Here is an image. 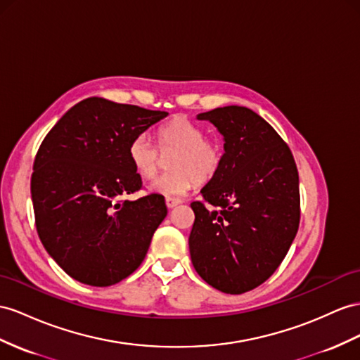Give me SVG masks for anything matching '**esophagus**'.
Returning <instances> with one entry per match:
<instances>
[{
  "instance_id": "esophagus-1",
  "label": "esophagus",
  "mask_w": 360,
  "mask_h": 360,
  "mask_svg": "<svg viewBox=\"0 0 360 360\" xmlns=\"http://www.w3.org/2000/svg\"><path fill=\"white\" fill-rule=\"evenodd\" d=\"M181 204L179 199H173V198H167L165 199V205H167V208H174L176 205Z\"/></svg>"
}]
</instances>
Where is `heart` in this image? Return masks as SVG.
<instances>
[{
	"instance_id": "obj_1",
	"label": "heart",
	"mask_w": 360,
	"mask_h": 360,
	"mask_svg": "<svg viewBox=\"0 0 360 360\" xmlns=\"http://www.w3.org/2000/svg\"><path fill=\"white\" fill-rule=\"evenodd\" d=\"M158 146L147 134L135 135L127 146L134 170L143 179H152L161 167V153L172 155L170 172L152 184V190L167 198L187 195L195 181L205 184L214 176L224 161V147L214 138H207L205 129L187 118H173L158 132Z\"/></svg>"
}]
</instances>
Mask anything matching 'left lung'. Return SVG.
<instances>
[{
    "instance_id": "8db88e82",
    "label": "left lung",
    "mask_w": 360,
    "mask_h": 360,
    "mask_svg": "<svg viewBox=\"0 0 360 360\" xmlns=\"http://www.w3.org/2000/svg\"><path fill=\"white\" fill-rule=\"evenodd\" d=\"M224 135L217 173L191 202V263L200 278L225 293L264 283L284 260L300 225V181L289 146L245 106L199 114Z\"/></svg>"
}]
</instances>
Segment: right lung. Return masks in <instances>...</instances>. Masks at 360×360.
Here are the masks:
<instances>
[{
	"instance_id": "right-lung-1",
	"label": "right lung",
	"mask_w": 360,
	"mask_h": 360,
	"mask_svg": "<svg viewBox=\"0 0 360 360\" xmlns=\"http://www.w3.org/2000/svg\"><path fill=\"white\" fill-rule=\"evenodd\" d=\"M169 114L89 97L44 138L32 173L38 236L71 278L106 288L138 269L167 216L164 196L143 188L127 156L132 138Z\"/></svg>"
}]
</instances>
